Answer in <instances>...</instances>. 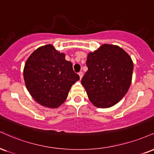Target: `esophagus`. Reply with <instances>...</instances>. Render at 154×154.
Segmentation results:
<instances>
[{
  "label": "esophagus",
  "mask_w": 154,
  "mask_h": 154,
  "mask_svg": "<svg viewBox=\"0 0 154 154\" xmlns=\"http://www.w3.org/2000/svg\"><path fill=\"white\" fill-rule=\"evenodd\" d=\"M79 79H82V76H83V73L82 72H79Z\"/></svg>",
  "instance_id": "obj_1"
}]
</instances>
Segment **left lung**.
<instances>
[{
  "instance_id": "1",
  "label": "left lung",
  "mask_w": 154,
  "mask_h": 154,
  "mask_svg": "<svg viewBox=\"0 0 154 154\" xmlns=\"http://www.w3.org/2000/svg\"><path fill=\"white\" fill-rule=\"evenodd\" d=\"M86 64L88 70L81 83L90 102L100 108L117 104L127 93L132 81L131 57L118 46L105 44L88 54Z\"/></svg>"
}]
</instances>
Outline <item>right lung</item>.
<instances>
[{"label": "right lung", "instance_id": "right-lung-1", "mask_svg": "<svg viewBox=\"0 0 154 154\" xmlns=\"http://www.w3.org/2000/svg\"><path fill=\"white\" fill-rule=\"evenodd\" d=\"M26 87L37 103L58 107L65 101L72 85L79 77L65 54L51 44L41 47L30 55L23 69Z\"/></svg>", "mask_w": 154, "mask_h": 154}]
</instances>
